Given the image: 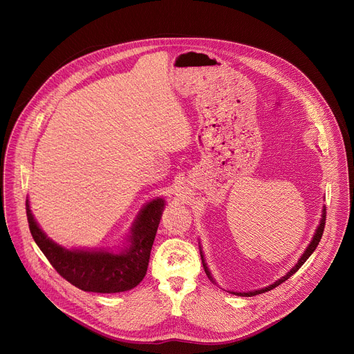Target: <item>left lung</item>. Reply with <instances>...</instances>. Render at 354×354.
Instances as JSON below:
<instances>
[{
    "instance_id": "8db88e82",
    "label": "left lung",
    "mask_w": 354,
    "mask_h": 354,
    "mask_svg": "<svg viewBox=\"0 0 354 354\" xmlns=\"http://www.w3.org/2000/svg\"><path fill=\"white\" fill-rule=\"evenodd\" d=\"M325 220H326V210H325V206H324V210H322V216H321V221H319V225H318V228H317V231H315V234H314V236H313V239H311V242H310V245L307 246V249L304 250V254L301 255V258L298 259V262L295 263V266L294 268H291L290 269V272H287L283 277H280L277 281H274L273 284H270V286H268V287H265V288H261V290H254V291H246V292H239V291H230L231 294H235V295H239V297H252V295H257V294H262V292H266V291H270V290H273L274 287H277L279 284H281V283H284L287 279H290L302 265L306 263V261L311 257V254L313 252L317 249V246H318V243H319V241H321V238H322V234H324V228H325ZM200 257H201V262H203V268H205V272H206V274H207V277L214 283V279L212 277V273H210V270H209V268H207V263H206V261H205V257H203V252H201V249H200Z\"/></svg>"
}]
</instances>
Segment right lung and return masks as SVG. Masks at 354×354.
<instances>
[{"label":"right lung","instance_id":"obj_1","mask_svg":"<svg viewBox=\"0 0 354 354\" xmlns=\"http://www.w3.org/2000/svg\"><path fill=\"white\" fill-rule=\"evenodd\" d=\"M164 207L161 197L148 201L131 227L129 245L119 254L104 249H67L56 243L37 225L29 200L26 216L35 242L62 277L84 291L109 294L131 290L144 279Z\"/></svg>","mask_w":354,"mask_h":354}]
</instances>
